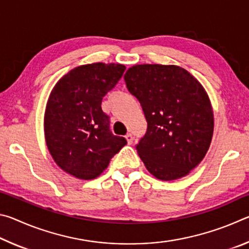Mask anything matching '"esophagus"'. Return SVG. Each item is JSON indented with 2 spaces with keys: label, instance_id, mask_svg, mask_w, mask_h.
Masks as SVG:
<instances>
[{
  "label": "esophagus",
  "instance_id": "esophagus-1",
  "mask_svg": "<svg viewBox=\"0 0 249 249\" xmlns=\"http://www.w3.org/2000/svg\"><path fill=\"white\" fill-rule=\"evenodd\" d=\"M126 141H127V142L128 144L130 145V144H133V141H134V137H133V135L130 134V133H128V134H126Z\"/></svg>",
  "mask_w": 249,
  "mask_h": 249
}]
</instances>
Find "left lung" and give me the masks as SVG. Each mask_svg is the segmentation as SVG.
Returning a JSON list of instances; mask_svg holds the SVG:
<instances>
[{"label":"left lung","mask_w":249,"mask_h":249,"mask_svg":"<svg viewBox=\"0 0 249 249\" xmlns=\"http://www.w3.org/2000/svg\"><path fill=\"white\" fill-rule=\"evenodd\" d=\"M124 79L147 121L136 145L147 170L165 181L188 175L204 158L213 136V111L203 87L178 66L137 65Z\"/></svg>","instance_id":"obj_1"}]
</instances>
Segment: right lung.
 Masks as SVG:
<instances>
[{"mask_svg":"<svg viewBox=\"0 0 249 249\" xmlns=\"http://www.w3.org/2000/svg\"><path fill=\"white\" fill-rule=\"evenodd\" d=\"M125 66L98 64L77 67L50 93L45 113L47 147L57 165L75 178L91 180L127 144L109 129L102 100L122 78Z\"/></svg>","mask_w":249,"mask_h":249,"instance_id":"right-lung-1","label":"right lung"}]
</instances>
